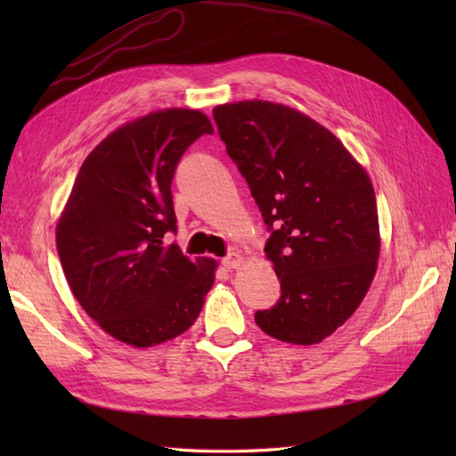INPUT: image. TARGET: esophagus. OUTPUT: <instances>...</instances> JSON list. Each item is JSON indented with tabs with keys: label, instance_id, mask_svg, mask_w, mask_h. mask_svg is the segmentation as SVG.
<instances>
[{
	"label": "esophagus",
	"instance_id": "obj_1",
	"mask_svg": "<svg viewBox=\"0 0 456 456\" xmlns=\"http://www.w3.org/2000/svg\"><path fill=\"white\" fill-rule=\"evenodd\" d=\"M245 263V256L240 253H231L225 260H223V265H225L227 268H240Z\"/></svg>",
	"mask_w": 456,
	"mask_h": 456
}]
</instances>
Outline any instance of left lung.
Here are the masks:
<instances>
[{
    "label": "left lung",
    "instance_id": "1",
    "mask_svg": "<svg viewBox=\"0 0 456 456\" xmlns=\"http://www.w3.org/2000/svg\"><path fill=\"white\" fill-rule=\"evenodd\" d=\"M213 119L273 231L265 253L282 296L255 322L278 341L322 343L356 312L376 274L370 176L331 131L289 105L223 103Z\"/></svg>",
    "mask_w": 456,
    "mask_h": 456
}]
</instances>
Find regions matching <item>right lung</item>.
<instances>
[{
	"instance_id": "1",
	"label": "right lung",
	"mask_w": 456,
	"mask_h": 456,
	"mask_svg": "<svg viewBox=\"0 0 456 456\" xmlns=\"http://www.w3.org/2000/svg\"><path fill=\"white\" fill-rule=\"evenodd\" d=\"M203 133L206 113L168 108L110 133L76 176L56 223V248L74 297L105 333L149 348L196 322L217 263L164 243L176 231L170 183Z\"/></svg>"
}]
</instances>
